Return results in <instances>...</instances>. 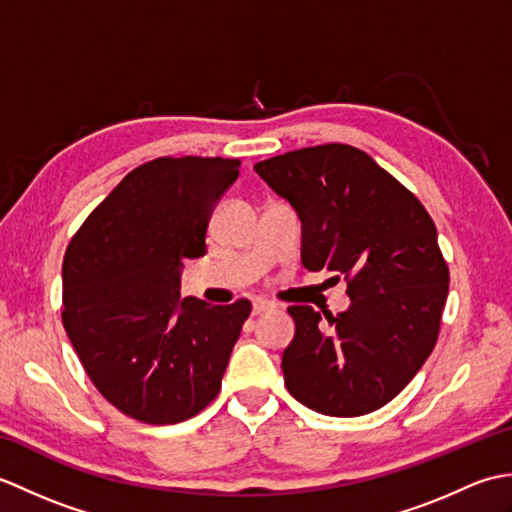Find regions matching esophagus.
<instances>
[{
    "label": "esophagus",
    "mask_w": 512,
    "mask_h": 512,
    "mask_svg": "<svg viewBox=\"0 0 512 512\" xmlns=\"http://www.w3.org/2000/svg\"><path fill=\"white\" fill-rule=\"evenodd\" d=\"M273 310H275V306L266 299H255L253 301V317H262V314H268Z\"/></svg>",
    "instance_id": "obj_1"
}]
</instances>
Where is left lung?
Instances as JSON below:
<instances>
[{"instance_id": "1", "label": "left lung", "mask_w": 512, "mask_h": 512, "mask_svg": "<svg viewBox=\"0 0 512 512\" xmlns=\"http://www.w3.org/2000/svg\"><path fill=\"white\" fill-rule=\"evenodd\" d=\"M301 220V262L345 277L350 308L334 317L290 306L295 339L281 369L301 405L336 418L396 398L438 341L449 268L431 215L365 151L330 143L255 165Z\"/></svg>"}]
</instances>
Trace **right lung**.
Instances as JSON below:
<instances>
[{
	"instance_id": "right-lung-1",
	"label": "right lung",
	"mask_w": 512,
	"mask_h": 512,
	"mask_svg": "<svg viewBox=\"0 0 512 512\" xmlns=\"http://www.w3.org/2000/svg\"><path fill=\"white\" fill-rule=\"evenodd\" d=\"M237 158H156L129 171L70 239L63 328L94 387L147 424L193 418L222 387L250 301L180 299L184 259L206 255Z\"/></svg>"
}]
</instances>
